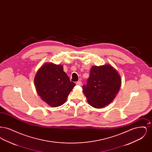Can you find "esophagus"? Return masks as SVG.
Masks as SVG:
<instances>
[{"label": "esophagus", "mask_w": 152, "mask_h": 152, "mask_svg": "<svg viewBox=\"0 0 152 152\" xmlns=\"http://www.w3.org/2000/svg\"><path fill=\"white\" fill-rule=\"evenodd\" d=\"M76 85H77V86H81L82 85V82L81 81H77L76 82Z\"/></svg>", "instance_id": "esophagus-1"}]
</instances>
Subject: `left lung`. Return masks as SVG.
I'll return each instance as SVG.
<instances>
[{"instance_id":"1","label":"left lung","mask_w":152,"mask_h":152,"mask_svg":"<svg viewBox=\"0 0 152 152\" xmlns=\"http://www.w3.org/2000/svg\"><path fill=\"white\" fill-rule=\"evenodd\" d=\"M120 76L109 64L92 66L83 92L88 103L95 108H102L111 103L121 87Z\"/></svg>"}]
</instances>
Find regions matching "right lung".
Masks as SVG:
<instances>
[{"label": "right lung", "instance_id": "obj_1", "mask_svg": "<svg viewBox=\"0 0 152 152\" xmlns=\"http://www.w3.org/2000/svg\"><path fill=\"white\" fill-rule=\"evenodd\" d=\"M37 94L52 107L63 105L75 84L70 81L63 66L53 63L44 64L34 79Z\"/></svg>", "mask_w": 152, "mask_h": 152}]
</instances>
